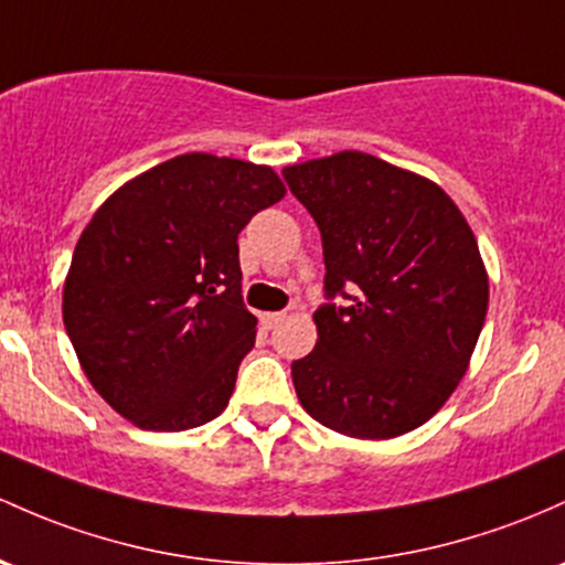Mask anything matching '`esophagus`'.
<instances>
[{"label":"esophagus","instance_id":"obj_1","mask_svg":"<svg viewBox=\"0 0 565 565\" xmlns=\"http://www.w3.org/2000/svg\"><path fill=\"white\" fill-rule=\"evenodd\" d=\"M284 319H287V313H263V321H265V327H268V330L281 324Z\"/></svg>","mask_w":565,"mask_h":565}]
</instances>
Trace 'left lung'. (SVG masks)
Returning <instances> with one entry per match:
<instances>
[{"label":"left lung","mask_w":565,"mask_h":565,"mask_svg":"<svg viewBox=\"0 0 565 565\" xmlns=\"http://www.w3.org/2000/svg\"><path fill=\"white\" fill-rule=\"evenodd\" d=\"M284 179L321 231L327 297L351 300L313 313L297 399L345 437L418 429L461 383L488 313L472 227L439 184L367 152L287 166Z\"/></svg>","instance_id":"8db88e82"}]
</instances>
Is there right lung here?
<instances>
[{"label":"right lung","instance_id":"right-lung-1","mask_svg":"<svg viewBox=\"0 0 565 565\" xmlns=\"http://www.w3.org/2000/svg\"><path fill=\"white\" fill-rule=\"evenodd\" d=\"M284 195L270 166L188 152L96 209L66 273L64 327L111 411L147 431L195 429L225 411L257 334L238 233Z\"/></svg>","mask_w":565,"mask_h":565}]
</instances>
